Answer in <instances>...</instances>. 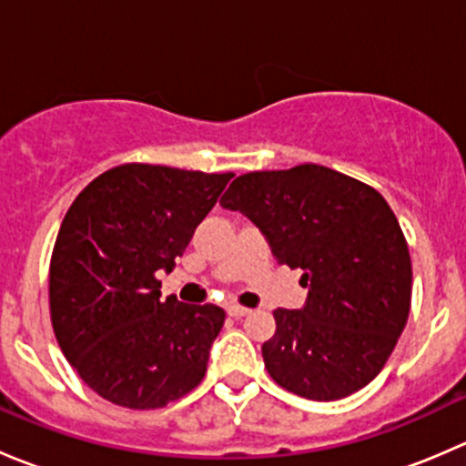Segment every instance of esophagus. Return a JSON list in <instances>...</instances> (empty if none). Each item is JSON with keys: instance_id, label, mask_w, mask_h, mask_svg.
Wrapping results in <instances>:
<instances>
[{"instance_id": "obj_1", "label": "esophagus", "mask_w": 466, "mask_h": 466, "mask_svg": "<svg viewBox=\"0 0 466 466\" xmlns=\"http://www.w3.org/2000/svg\"><path fill=\"white\" fill-rule=\"evenodd\" d=\"M250 309H246V307H238V304H228V316H232V318H246V316H250Z\"/></svg>"}]
</instances>
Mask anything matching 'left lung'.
Returning <instances> with one entry per match:
<instances>
[{"mask_svg": "<svg viewBox=\"0 0 466 466\" xmlns=\"http://www.w3.org/2000/svg\"><path fill=\"white\" fill-rule=\"evenodd\" d=\"M259 228L279 266L299 268V309H277L261 345L289 392L336 401L383 370L410 311L412 266L383 196L350 176L302 164L238 176L220 198Z\"/></svg>", "mask_w": 466, "mask_h": 466, "instance_id": "1", "label": "left lung"}]
</instances>
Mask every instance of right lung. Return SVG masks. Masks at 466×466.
<instances>
[{"mask_svg":"<svg viewBox=\"0 0 466 466\" xmlns=\"http://www.w3.org/2000/svg\"><path fill=\"white\" fill-rule=\"evenodd\" d=\"M234 173L124 164L92 180L60 225L49 307L65 359L89 388L133 410L200 383L225 311L162 299L171 272Z\"/></svg>","mask_w":466,"mask_h":466,"instance_id":"1","label":"right lung"}]
</instances>
